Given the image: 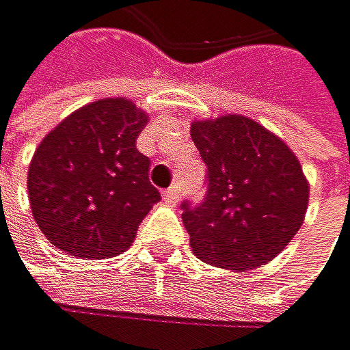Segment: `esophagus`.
Returning <instances> with one entry per match:
<instances>
[{
	"mask_svg": "<svg viewBox=\"0 0 350 350\" xmlns=\"http://www.w3.org/2000/svg\"><path fill=\"white\" fill-rule=\"evenodd\" d=\"M178 196H180L178 185H174V187H170V189L163 191V200L167 202V204H176V202H178Z\"/></svg>",
	"mask_w": 350,
	"mask_h": 350,
	"instance_id": "esophagus-1",
	"label": "esophagus"
}]
</instances>
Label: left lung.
I'll return each instance as SVG.
<instances>
[{"instance_id": "left-lung-1", "label": "left lung", "mask_w": 350, "mask_h": 350, "mask_svg": "<svg viewBox=\"0 0 350 350\" xmlns=\"http://www.w3.org/2000/svg\"><path fill=\"white\" fill-rule=\"evenodd\" d=\"M191 139L208 167L204 202L183 204L193 254L230 271L273 260L308 211L310 183L295 152L260 122L237 113L193 120Z\"/></svg>"}]
</instances>
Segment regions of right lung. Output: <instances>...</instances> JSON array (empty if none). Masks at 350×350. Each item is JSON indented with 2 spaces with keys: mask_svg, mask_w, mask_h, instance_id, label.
Listing matches in <instances>:
<instances>
[{
  "mask_svg": "<svg viewBox=\"0 0 350 350\" xmlns=\"http://www.w3.org/2000/svg\"><path fill=\"white\" fill-rule=\"evenodd\" d=\"M148 113L129 98H100L66 116L38 144L27 196L40 232L62 252L88 260L122 254L161 200L150 159L135 139Z\"/></svg>",
  "mask_w": 350,
  "mask_h": 350,
  "instance_id": "add662e5",
  "label": "right lung"
}]
</instances>
